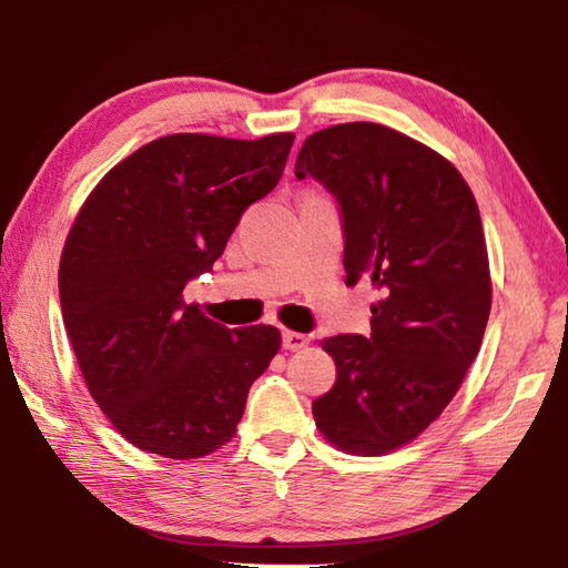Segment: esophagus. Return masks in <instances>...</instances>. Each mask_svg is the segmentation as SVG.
<instances>
[{"instance_id": "1", "label": "esophagus", "mask_w": 568, "mask_h": 568, "mask_svg": "<svg viewBox=\"0 0 568 568\" xmlns=\"http://www.w3.org/2000/svg\"><path fill=\"white\" fill-rule=\"evenodd\" d=\"M307 345V335L295 333V331H285L283 333V348L285 351H303Z\"/></svg>"}]
</instances>
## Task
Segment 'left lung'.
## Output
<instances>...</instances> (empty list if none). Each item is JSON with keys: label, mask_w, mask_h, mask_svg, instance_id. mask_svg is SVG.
I'll use <instances>...</instances> for the list:
<instances>
[{"label": "left lung", "mask_w": 568, "mask_h": 568, "mask_svg": "<svg viewBox=\"0 0 568 568\" xmlns=\"http://www.w3.org/2000/svg\"><path fill=\"white\" fill-rule=\"evenodd\" d=\"M295 178H313L341 210L345 285L371 281V335H335V386L313 400L321 434L378 456L426 430L456 396L491 313L478 205L460 172L376 122L311 134Z\"/></svg>", "instance_id": "obj_1"}]
</instances>
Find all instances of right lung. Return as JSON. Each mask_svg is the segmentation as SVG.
I'll use <instances>...</instances> for the list:
<instances>
[{
	"label": "right lung",
	"mask_w": 568,
	"mask_h": 568,
	"mask_svg": "<svg viewBox=\"0 0 568 568\" xmlns=\"http://www.w3.org/2000/svg\"><path fill=\"white\" fill-rule=\"evenodd\" d=\"M293 140L168 134L84 200L60 261L62 321L92 398L132 446L185 460L235 436L281 331H230L182 291L277 185Z\"/></svg>",
	"instance_id": "right-lung-1"
}]
</instances>
